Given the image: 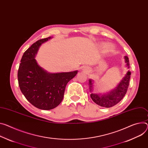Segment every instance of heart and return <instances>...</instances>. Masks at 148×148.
<instances>
[{"mask_svg":"<svg viewBox=\"0 0 148 148\" xmlns=\"http://www.w3.org/2000/svg\"><path fill=\"white\" fill-rule=\"evenodd\" d=\"M106 49L107 51H112L114 49V47L112 45H107L106 46Z\"/></svg>","mask_w":148,"mask_h":148,"instance_id":"obj_1","label":"heart"}]
</instances>
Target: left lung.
<instances>
[{
  "label": "left lung",
  "instance_id": "1",
  "mask_svg": "<svg viewBox=\"0 0 148 148\" xmlns=\"http://www.w3.org/2000/svg\"><path fill=\"white\" fill-rule=\"evenodd\" d=\"M124 58L126 66L129 69L130 68L129 58L127 56H125ZM130 75L131 72L129 70L114 88L110 90L109 92L103 94V95L101 93H92L93 88L95 87L94 81L91 79H89V89L91 92L90 97L92 100L99 106L106 107V108H109V107H113L117 104L122 100L127 91Z\"/></svg>",
  "mask_w": 148,
  "mask_h": 148
}]
</instances>
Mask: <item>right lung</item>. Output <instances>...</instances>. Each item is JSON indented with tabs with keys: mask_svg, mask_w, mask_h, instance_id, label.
<instances>
[{
	"mask_svg": "<svg viewBox=\"0 0 148 148\" xmlns=\"http://www.w3.org/2000/svg\"><path fill=\"white\" fill-rule=\"evenodd\" d=\"M52 38L39 39L24 52L18 73L19 86L25 98L37 108L45 110L61 103L67 83L78 73L77 70L50 73L38 65L35 58L40 46Z\"/></svg>",
	"mask_w": 148,
	"mask_h": 148,
	"instance_id": "obj_1",
	"label": "right lung"
}]
</instances>
